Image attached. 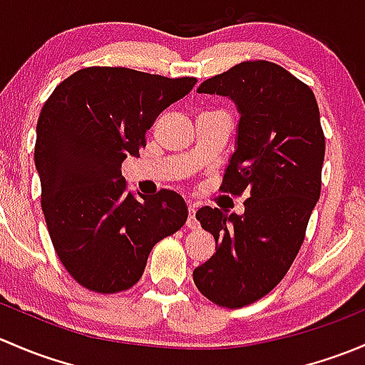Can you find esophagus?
<instances>
[{"mask_svg": "<svg viewBox=\"0 0 365 365\" xmlns=\"http://www.w3.org/2000/svg\"><path fill=\"white\" fill-rule=\"evenodd\" d=\"M187 212H189L187 227H189V230H196V227L200 226V222H197V219H196V206H194L192 203H189V208H187Z\"/></svg>", "mask_w": 365, "mask_h": 365, "instance_id": "esophagus-1", "label": "esophagus"}]
</instances>
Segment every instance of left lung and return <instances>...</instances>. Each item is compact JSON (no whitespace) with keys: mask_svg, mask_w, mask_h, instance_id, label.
<instances>
[{"mask_svg":"<svg viewBox=\"0 0 365 365\" xmlns=\"http://www.w3.org/2000/svg\"><path fill=\"white\" fill-rule=\"evenodd\" d=\"M197 93L230 97L240 113L220 190L247 192L245 212L197 210L215 254L192 274L208 300L237 309L270 293L295 261L322 192L325 135L311 88L272 61L235 65Z\"/></svg>","mask_w":365,"mask_h":365,"instance_id":"obj_1","label":"left lung"}]
</instances>
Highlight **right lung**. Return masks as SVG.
Wrapping results in <instances>:
<instances>
[{
  "mask_svg": "<svg viewBox=\"0 0 365 365\" xmlns=\"http://www.w3.org/2000/svg\"><path fill=\"white\" fill-rule=\"evenodd\" d=\"M196 77L88 67L58 84L36 121L35 165L54 251L86 289L120 293L141 279L153 245L185 224L173 190L135 197L121 162L139 157L157 116Z\"/></svg>",
  "mask_w": 365,
  "mask_h": 365,
  "instance_id": "right-lung-1",
  "label": "right lung"
}]
</instances>
